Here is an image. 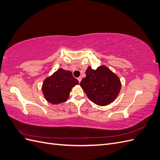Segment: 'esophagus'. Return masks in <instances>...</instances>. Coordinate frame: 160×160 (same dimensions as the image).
I'll return each instance as SVG.
<instances>
[{"instance_id": "obj_1", "label": "esophagus", "mask_w": 160, "mask_h": 160, "mask_svg": "<svg viewBox=\"0 0 160 160\" xmlns=\"http://www.w3.org/2000/svg\"><path fill=\"white\" fill-rule=\"evenodd\" d=\"M77 79H78L79 82V83H80V82H81V77H78V78H77Z\"/></svg>"}]
</instances>
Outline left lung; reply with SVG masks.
Instances as JSON below:
<instances>
[{"label": "left lung", "instance_id": "8db88e82", "mask_svg": "<svg viewBox=\"0 0 160 160\" xmlns=\"http://www.w3.org/2000/svg\"><path fill=\"white\" fill-rule=\"evenodd\" d=\"M85 74L80 86L94 103L100 106L108 105L118 96L122 83L119 77L107 67L101 65L95 70L89 67Z\"/></svg>", "mask_w": 160, "mask_h": 160}]
</instances>
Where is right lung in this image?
<instances>
[{
	"instance_id": "add662e5",
	"label": "right lung",
	"mask_w": 160,
	"mask_h": 160,
	"mask_svg": "<svg viewBox=\"0 0 160 160\" xmlns=\"http://www.w3.org/2000/svg\"><path fill=\"white\" fill-rule=\"evenodd\" d=\"M78 84V80L72 76L71 71L61 68L45 79L42 91L47 101L57 105L67 101L71 89Z\"/></svg>"
}]
</instances>
